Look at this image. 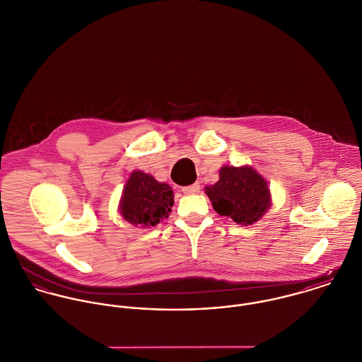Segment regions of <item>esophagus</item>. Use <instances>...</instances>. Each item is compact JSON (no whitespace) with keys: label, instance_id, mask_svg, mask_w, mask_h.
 <instances>
[{"label":"esophagus","instance_id":"esophagus-1","mask_svg":"<svg viewBox=\"0 0 362 362\" xmlns=\"http://www.w3.org/2000/svg\"><path fill=\"white\" fill-rule=\"evenodd\" d=\"M182 192L185 194H197L200 192V183H193L190 186H185V187H182Z\"/></svg>","mask_w":362,"mask_h":362}]
</instances>
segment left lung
Listing matches in <instances>:
<instances>
[{"mask_svg":"<svg viewBox=\"0 0 362 362\" xmlns=\"http://www.w3.org/2000/svg\"><path fill=\"white\" fill-rule=\"evenodd\" d=\"M205 193L219 215L241 225L257 222L271 205L267 182L248 166H223L219 180Z\"/></svg>","mask_w":362,"mask_h":362,"instance_id":"8db88e82","label":"left lung"}]
</instances>
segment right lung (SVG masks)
Instances as JSON below:
<instances>
[{"label": "right lung", "mask_w": 362, "mask_h": 362, "mask_svg": "<svg viewBox=\"0 0 362 362\" xmlns=\"http://www.w3.org/2000/svg\"><path fill=\"white\" fill-rule=\"evenodd\" d=\"M173 205V192L169 185L157 182L151 175L136 170L124 185L121 201L122 216L141 226H156L168 218Z\"/></svg>", "instance_id": "obj_1"}]
</instances>
